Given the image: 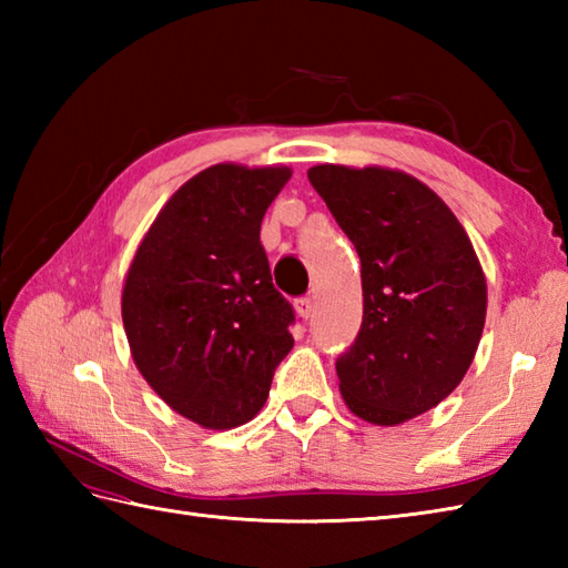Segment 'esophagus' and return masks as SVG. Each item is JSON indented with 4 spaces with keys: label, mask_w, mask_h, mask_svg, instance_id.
<instances>
[{
    "label": "esophagus",
    "mask_w": 568,
    "mask_h": 568,
    "mask_svg": "<svg viewBox=\"0 0 568 568\" xmlns=\"http://www.w3.org/2000/svg\"><path fill=\"white\" fill-rule=\"evenodd\" d=\"M295 312H297V317L300 320H310L312 317V312H315V297H303V300H297L295 303Z\"/></svg>",
    "instance_id": "1"
}]
</instances>
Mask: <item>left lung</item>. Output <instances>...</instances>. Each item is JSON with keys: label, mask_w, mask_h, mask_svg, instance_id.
<instances>
[{"label": "left lung", "mask_w": 568, "mask_h": 568, "mask_svg": "<svg viewBox=\"0 0 568 568\" xmlns=\"http://www.w3.org/2000/svg\"><path fill=\"white\" fill-rule=\"evenodd\" d=\"M307 178L361 258L364 322L336 361L339 393L358 419L403 425L449 397L474 364L486 273L456 214L415 175L322 163Z\"/></svg>", "instance_id": "left-lung-1"}]
</instances>
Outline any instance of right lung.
Instances as JSON below:
<instances>
[{
    "mask_svg": "<svg viewBox=\"0 0 568 568\" xmlns=\"http://www.w3.org/2000/svg\"><path fill=\"white\" fill-rule=\"evenodd\" d=\"M287 165L216 163L180 185L129 263L122 320L139 373L178 415L234 429L261 413L295 339L261 246Z\"/></svg>",
    "mask_w": 568,
    "mask_h": 568,
    "instance_id": "obj_1",
    "label": "right lung"
}]
</instances>
